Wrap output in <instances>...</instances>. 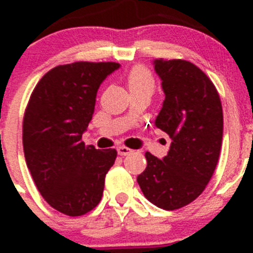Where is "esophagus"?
<instances>
[{
  "instance_id": "obj_1",
  "label": "esophagus",
  "mask_w": 253,
  "mask_h": 253,
  "mask_svg": "<svg viewBox=\"0 0 253 253\" xmlns=\"http://www.w3.org/2000/svg\"><path fill=\"white\" fill-rule=\"evenodd\" d=\"M118 153H119L120 156H128V154L133 153V149L128 148V147L125 146H120L118 147Z\"/></svg>"
}]
</instances>
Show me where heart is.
Listing matches in <instances>:
<instances>
[{"label":"heart","mask_w":253,"mask_h":253,"mask_svg":"<svg viewBox=\"0 0 253 253\" xmlns=\"http://www.w3.org/2000/svg\"><path fill=\"white\" fill-rule=\"evenodd\" d=\"M126 84H128L129 91H133L147 86L153 87L154 82L151 72L146 67L135 66L130 69V72L126 76Z\"/></svg>","instance_id":"b5f03b06"}]
</instances>
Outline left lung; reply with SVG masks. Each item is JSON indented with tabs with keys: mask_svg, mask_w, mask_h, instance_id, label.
Returning a JSON list of instances; mask_svg holds the SVG:
<instances>
[{
	"mask_svg": "<svg viewBox=\"0 0 253 253\" xmlns=\"http://www.w3.org/2000/svg\"><path fill=\"white\" fill-rule=\"evenodd\" d=\"M166 95L156 126L172 139L160 160L146 152L147 167L137 181L152 204L176 210L193 203L215 171L223 138V109L215 86L184 59L154 60Z\"/></svg>",
	"mask_w": 253,
	"mask_h": 253,
	"instance_id": "1",
	"label": "left lung"
}]
</instances>
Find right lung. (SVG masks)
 Masks as SVG:
<instances>
[{
    "mask_svg": "<svg viewBox=\"0 0 253 253\" xmlns=\"http://www.w3.org/2000/svg\"><path fill=\"white\" fill-rule=\"evenodd\" d=\"M120 64L75 62L57 66L33 90L22 120V146L39 193L53 209L80 216L97 207L115 149L86 146L100 84Z\"/></svg>",
    "mask_w": 253,
    "mask_h": 253,
    "instance_id": "right-lung-1",
    "label": "right lung"
}]
</instances>
